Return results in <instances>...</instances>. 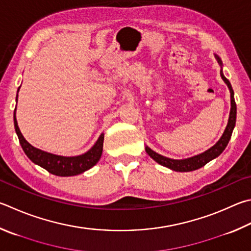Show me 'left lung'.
Returning <instances> with one entry per match:
<instances>
[{"label":"left lung","instance_id":"left-lung-1","mask_svg":"<svg viewBox=\"0 0 251 251\" xmlns=\"http://www.w3.org/2000/svg\"><path fill=\"white\" fill-rule=\"evenodd\" d=\"M215 56V59L218 62V65L221 66V76L223 81L225 82L226 85L228 86L229 92H230V112H229V117H228V123H227V126L223 133L222 137L217 143L212 146L211 148L205 150L204 152L195 154L193 157L186 158V159H171L162 156V154L158 153L156 151H153L151 148H149L148 146H146V152H147L150 158H152L154 161L158 162L159 165H161L166 168H169V169L176 171V172H190V171H194L198 170L200 168L204 167L207 162H209L213 159L217 158L220 154L224 151L226 146L228 145V141L231 137V134H233V130L235 128V124H236V114H237V107H236V103H235V99H234V91L233 88H231L230 82L226 79V76L223 74V62L221 60V58L217 56V54H214Z\"/></svg>","mask_w":251,"mask_h":251}]
</instances>
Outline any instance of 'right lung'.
<instances>
[{"mask_svg": "<svg viewBox=\"0 0 251 251\" xmlns=\"http://www.w3.org/2000/svg\"><path fill=\"white\" fill-rule=\"evenodd\" d=\"M20 88L17 90L16 103ZM14 127L18 140H20V144L23 150H24V152L26 153V156L28 157L35 165L44 168L45 170H47L48 172L51 173V175L58 176H78L80 173H83L84 171L94 167L99 162L100 159H101L104 141L103 133L100 135L97 143H95L92 147H91V149H89L86 152L79 154V156L66 157L44 151L42 149H38L34 147V146H31L28 141L24 138V136L22 135L20 127H18L16 121V107L14 110Z\"/></svg>", "mask_w": 251, "mask_h": 251, "instance_id": "right-lung-1", "label": "right lung"}]
</instances>
